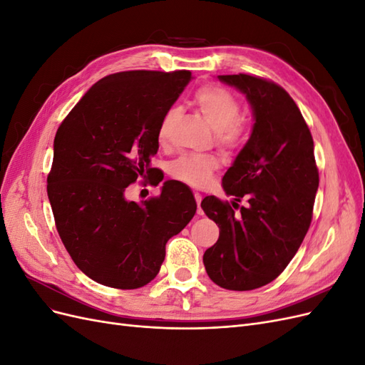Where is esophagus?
Masks as SVG:
<instances>
[{
	"instance_id": "obj_1",
	"label": "esophagus",
	"mask_w": 365,
	"mask_h": 365,
	"mask_svg": "<svg viewBox=\"0 0 365 365\" xmlns=\"http://www.w3.org/2000/svg\"><path fill=\"white\" fill-rule=\"evenodd\" d=\"M195 200H196V204H197V215H202V210H201L202 195H201V193H195Z\"/></svg>"
}]
</instances>
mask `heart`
Wrapping results in <instances>:
<instances>
[{
	"label": "heart",
	"instance_id": "obj_1",
	"mask_svg": "<svg viewBox=\"0 0 365 365\" xmlns=\"http://www.w3.org/2000/svg\"><path fill=\"white\" fill-rule=\"evenodd\" d=\"M193 102L200 109L208 125L216 130L217 145L224 149L235 150L242 146L247 137V126L240 115V103L225 88L207 85L197 90ZM178 109L169 108L160 120L158 141L168 143L170 129L178 118ZM219 158L213 155H182L170 164V175L192 187H204L212 180V175L219 168Z\"/></svg>",
	"mask_w": 365,
	"mask_h": 365
}]
</instances>
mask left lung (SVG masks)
<instances>
[{
	"mask_svg": "<svg viewBox=\"0 0 365 365\" xmlns=\"http://www.w3.org/2000/svg\"><path fill=\"white\" fill-rule=\"evenodd\" d=\"M245 94L254 125L247 145L222 178L235 208L207 196L201 207L219 227L204 267L220 288L251 291L288 267L312 220L318 190L314 140L300 109L282 86L250 74L217 76ZM239 207V206H238Z\"/></svg>",
	"mask_w": 365,
	"mask_h": 365,
	"instance_id": "left-lung-1",
	"label": "left lung"
}]
</instances>
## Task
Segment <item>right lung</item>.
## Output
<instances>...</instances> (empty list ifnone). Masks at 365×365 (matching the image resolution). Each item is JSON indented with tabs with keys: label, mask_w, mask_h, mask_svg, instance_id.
<instances>
[{
	"label": "right lung",
	"mask_w": 365,
	"mask_h": 365,
	"mask_svg": "<svg viewBox=\"0 0 365 365\" xmlns=\"http://www.w3.org/2000/svg\"><path fill=\"white\" fill-rule=\"evenodd\" d=\"M192 79L185 70L106 76L56 132L47 178L54 222L77 268L97 283L148 284L168 240L196 213L193 193L180 181H165L160 196L140 204L125 196L128 185L153 175L160 120Z\"/></svg>",
	"instance_id": "right-lung-1"
}]
</instances>
